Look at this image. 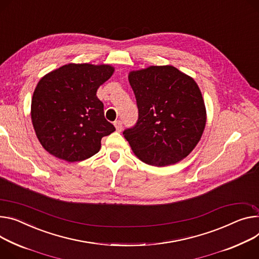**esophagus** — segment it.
<instances>
[{
	"mask_svg": "<svg viewBox=\"0 0 259 259\" xmlns=\"http://www.w3.org/2000/svg\"><path fill=\"white\" fill-rule=\"evenodd\" d=\"M114 125H115L117 132H121V131H122L123 125H122V121H121V120H116V121L114 122Z\"/></svg>",
	"mask_w": 259,
	"mask_h": 259,
	"instance_id": "34e87169",
	"label": "esophagus"
}]
</instances>
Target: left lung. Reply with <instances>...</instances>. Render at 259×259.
I'll return each instance as SVG.
<instances>
[{
	"label": "left lung",
	"mask_w": 259,
	"mask_h": 259,
	"mask_svg": "<svg viewBox=\"0 0 259 259\" xmlns=\"http://www.w3.org/2000/svg\"><path fill=\"white\" fill-rule=\"evenodd\" d=\"M128 79L139 111L136 124L123 131L133 151L157 167L182 161L205 127V106L198 85L170 65L132 71Z\"/></svg>",
	"instance_id": "obj_1"
}]
</instances>
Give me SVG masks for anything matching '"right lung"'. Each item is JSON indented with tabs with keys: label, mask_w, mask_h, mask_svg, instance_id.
<instances>
[{
	"label": "right lung",
	"mask_w": 259,
	"mask_h": 259,
	"mask_svg": "<svg viewBox=\"0 0 259 259\" xmlns=\"http://www.w3.org/2000/svg\"><path fill=\"white\" fill-rule=\"evenodd\" d=\"M110 65L67 64L44 76L31 105L33 126L44 148L67 162L97 153L102 138L115 131L105 118L98 87L113 74Z\"/></svg>",
	"instance_id": "obj_1"
}]
</instances>
